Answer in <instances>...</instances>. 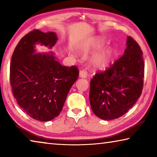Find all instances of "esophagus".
<instances>
[{"label":"esophagus","instance_id":"obj_1","mask_svg":"<svg viewBox=\"0 0 157 157\" xmlns=\"http://www.w3.org/2000/svg\"><path fill=\"white\" fill-rule=\"evenodd\" d=\"M87 76V72L86 71H80L79 73V77L81 78H86Z\"/></svg>","mask_w":157,"mask_h":157}]
</instances>
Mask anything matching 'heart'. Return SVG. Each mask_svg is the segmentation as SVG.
<instances>
[{"label":"heart","mask_w":157,"mask_h":157,"mask_svg":"<svg viewBox=\"0 0 157 157\" xmlns=\"http://www.w3.org/2000/svg\"><path fill=\"white\" fill-rule=\"evenodd\" d=\"M105 44L104 39L101 37L93 39L91 40L86 41L82 44L79 50L84 54H88L91 52L95 51L102 48ZM113 57V50L108 47L103 49L99 52L95 54L91 58L90 62L92 66L96 69H105L109 65Z\"/></svg>","instance_id":"1"}]
</instances>
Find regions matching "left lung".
I'll return each mask as SVG.
<instances>
[{"mask_svg": "<svg viewBox=\"0 0 157 157\" xmlns=\"http://www.w3.org/2000/svg\"><path fill=\"white\" fill-rule=\"evenodd\" d=\"M124 55L91 80L89 100L93 112L105 121L118 118L131 109L142 93L144 61L139 45L127 38Z\"/></svg>", "mask_w": 157, "mask_h": 157, "instance_id": "8db88e82", "label": "left lung"}]
</instances>
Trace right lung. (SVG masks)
<instances>
[{
  "mask_svg": "<svg viewBox=\"0 0 157 157\" xmlns=\"http://www.w3.org/2000/svg\"><path fill=\"white\" fill-rule=\"evenodd\" d=\"M57 39L53 32H30L18 42L10 63L13 95L28 116L39 121L59 116L79 75L75 66H62L54 52L36 53V45L51 49Z\"/></svg>",
  "mask_w": 157,
  "mask_h": 157,
  "instance_id": "right-lung-1",
  "label": "right lung"
}]
</instances>
